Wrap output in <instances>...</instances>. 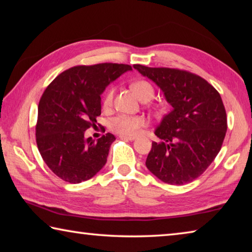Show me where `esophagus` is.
<instances>
[{
    "mask_svg": "<svg viewBox=\"0 0 252 252\" xmlns=\"http://www.w3.org/2000/svg\"><path fill=\"white\" fill-rule=\"evenodd\" d=\"M120 139L123 140H129V141H133L134 136H126V135H120Z\"/></svg>",
    "mask_w": 252,
    "mask_h": 252,
    "instance_id": "esophagus-1",
    "label": "esophagus"
}]
</instances>
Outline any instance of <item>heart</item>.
<instances>
[{
    "instance_id": "obj_1",
    "label": "heart",
    "mask_w": 252,
    "mask_h": 252,
    "mask_svg": "<svg viewBox=\"0 0 252 252\" xmlns=\"http://www.w3.org/2000/svg\"><path fill=\"white\" fill-rule=\"evenodd\" d=\"M132 90L135 92L140 100L149 101L155 96V89L152 84L146 80L135 81L131 84ZM114 91L116 89L113 87L109 88L105 91L103 99H102V105L104 109L111 108L113 103ZM147 126V119L143 116H126V114H120L111 119L109 121V129L120 135L133 136L138 132Z\"/></svg>"
}]
</instances>
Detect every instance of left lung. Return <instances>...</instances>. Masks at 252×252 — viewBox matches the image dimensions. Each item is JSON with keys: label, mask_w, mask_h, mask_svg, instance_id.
Masks as SVG:
<instances>
[{"label": "left lung", "mask_w": 252, "mask_h": 252, "mask_svg": "<svg viewBox=\"0 0 252 252\" xmlns=\"http://www.w3.org/2000/svg\"><path fill=\"white\" fill-rule=\"evenodd\" d=\"M164 93L172 110L165 114L146 165L169 185H186L206 171L222 147L227 113L219 92L201 76L170 67L134 64Z\"/></svg>", "instance_id": "obj_1"}]
</instances>
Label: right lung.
Here are the masks:
<instances>
[{"label":"right lung","instance_id":"right-lung-1","mask_svg":"<svg viewBox=\"0 0 252 252\" xmlns=\"http://www.w3.org/2000/svg\"><path fill=\"white\" fill-rule=\"evenodd\" d=\"M129 64L99 63L76 65L62 72L42 94L35 126L36 144L42 159L55 176L70 183L87 181L104 167L111 144L106 133L97 139L84 132L96 126L101 114V93Z\"/></svg>","mask_w":252,"mask_h":252}]
</instances>
